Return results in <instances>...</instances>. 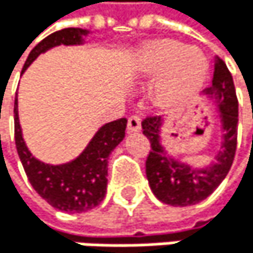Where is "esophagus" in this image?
I'll use <instances>...</instances> for the list:
<instances>
[{"mask_svg":"<svg viewBox=\"0 0 253 253\" xmlns=\"http://www.w3.org/2000/svg\"><path fill=\"white\" fill-rule=\"evenodd\" d=\"M142 129V122L138 116H131L128 119V131L129 132H138Z\"/></svg>","mask_w":253,"mask_h":253,"instance_id":"34e87169","label":"esophagus"}]
</instances>
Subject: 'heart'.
Returning <instances> with one entry per match:
<instances>
[{
    "label": "heart",
    "instance_id": "heart-1",
    "mask_svg": "<svg viewBox=\"0 0 253 253\" xmlns=\"http://www.w3.org/2000/svg\"><path fill=\"white\" fill-rule=\"evenodd\" d=\"M134 71L143 78H158L154 99L160 107H175L195 95L205 81L208 63L198 48L158 37L142 45Z\"/></svg>",
    "mask_w": 253,
    "mask_h": 253
}]
</instances>
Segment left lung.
<instances>
[{
    "mask_svg": "<svg viewBox=\"0 0 253 253\" xmlns=\"http://www.w3.org/2000/svg\"><path fill=\"white\" fill-rule=\"evenodd\" d=\"M204 95L216 105L222 125V148L204 168H193L166 152L161 143L164 119L155 116L142 122L143 134L149 138L152 148L146 160V178L152 193L164 204L187 207L207 199L220 185L232 166L237 149L238 101L232 75L219 57L214 60L212 83Z\"/></svg>",
    "mask_w": 253,
    "mask_h": 253,
    "instance_id": "obj_1",
    "label": "left lung"
}]
</instances>
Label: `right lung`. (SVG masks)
Here are the masks:
<instances>
[{
	"label": "right lung",
	"mask_w": 253,
	"mask_h": 253,
	"mask_svg": "<svg viewBox=\"0 0 253 253\" xmlns=\"http://www.w3.org/2000/svg\"><path fill=\"white\" fill-rule=\"evenodd\" d=\"M89 30L65 28L49 34L30 52L22 74L41 54L60 45H83ZM15 142L18 155L33 188L49 205L66 212H83L98 207L107 193L108 157L125 137L126 119H118L102 125L92 137L85 149L72 161L46 164L28 151L18 115L15 98Z\"/></svg>",
	"instance_id": "1"
}]
</instances>
